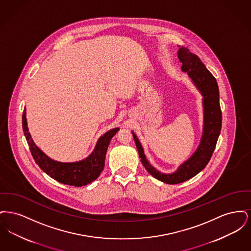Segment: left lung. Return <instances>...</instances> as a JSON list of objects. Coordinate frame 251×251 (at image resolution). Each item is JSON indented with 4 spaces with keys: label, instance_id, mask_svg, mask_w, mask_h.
Returning a JSON list of instances; mask_svg holds the SVG:
<instances>
[{
    "label": "left lung",
    "instance_id": "left-lung-1",
    "mask_svg": "<svg viewBox=\"0 0 251 251\" xmlns=\"http://www.w3.org/2000/svg\"><path fill=\"white\" fill-rule=\"evenodd\" d=\"M178 57L182 63L181 71L187 73L193 84L202 96V135L198 149L175 172L169 174L163 173L152 167L148 161L144 153L142 145L136 134L132 131L139 157L141 158V162L147 171L155 179L168 184H177L191 179L205 168L213 155L222 126L219 89L215 77L206 69L200 57L194 54L188 49L179 46Z\"/></svg>",
    "mask_w": 251,
    "mask_h": 251
}]
</instances>
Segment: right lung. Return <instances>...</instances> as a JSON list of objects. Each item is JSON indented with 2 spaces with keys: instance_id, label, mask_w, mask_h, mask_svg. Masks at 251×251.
Masks as SVG:
<instances>
[{
  "instance_id": "right-lung-1",
  "label": "right lung",
  "mask_w": 251,
  "mask_h": 251,
  "mask_svg": "<svg viewBox=\"0 0 251 251\" xmlns=\"http://www.w3.org/2000/svg\"><path fill=\"white\" fill-rule=\"evenodd\" d=\"M23 129L31 153L38 167L50 178L61 183L78 187L92 182L100 176L104 167L108 146L113 136L120 130V128H114L101 135L96 144L94 151L86 158L77 162L63 163L50 158L35 144L27 125L26 108H24L23 115Z\"/></svg>"
}]
</instances>
